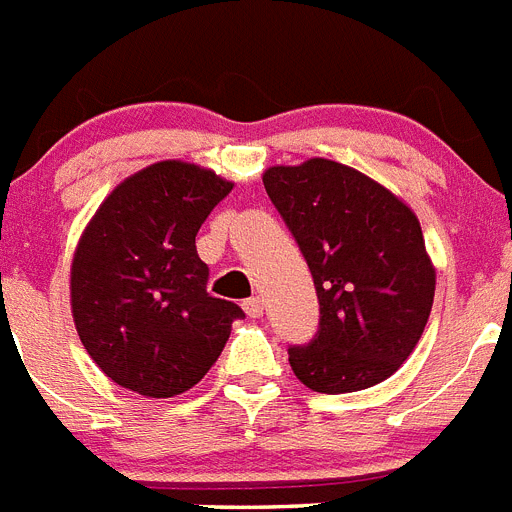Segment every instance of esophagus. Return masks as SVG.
<instances>
[{
    "label": "esophagus",
    "mask_w": 512,
    "mask_h": 512,
    "mask_svg": "<svg viewBox=\"0 0 512 512\" xmlns=\"http://www.w3.org/2000/svg\"><path fill=\"white\" fill-rule=\"evenodd\" d=\"M244 311H247L250 317H262V301L257 299V296H252V299L244 301Z\"/></svg>",
    "instance_id": "obj_1"
}]
</instances>
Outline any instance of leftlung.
Returning <instances> with one entry per match:
<instances>
[{
	"mask_svg": "<svg viewBox=\"0 0 512 512\" xmlns=\"http://www.w3.org/2000/svg\"><path fill=\"white\" fill-rule=\"evenodd\" d=\"M262 182L319 299L317 335L288 348L293 373L322 394L381 384L410 358L433 309L420 221L379 182L330 159L270 167Z\"/></svg>",
	"mask_w": 512,
	"mask_h": 512,
	"instance_id": "8db88e82",
	"label": "left lung"
}]
</instances>
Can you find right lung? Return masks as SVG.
<instances>
[{
	"label": "right lung",
	"mask_w": 512,
	"mask_h": 512,
	"mask_svg": "<svg viewBox=\"0 0 512 512\" xmlns=\"http://www.w3.org/2000/svg\"><path fill=\"white\" fill-rule=\"evenodd\" d=\"M231 182L185 162L151 164L105 198L71 262L79 340L115 384L175 397L211 371L244 311L206 291L195 234Z\"/></svg>",
	"instance_id": "add662e5"
}]
</instances>
